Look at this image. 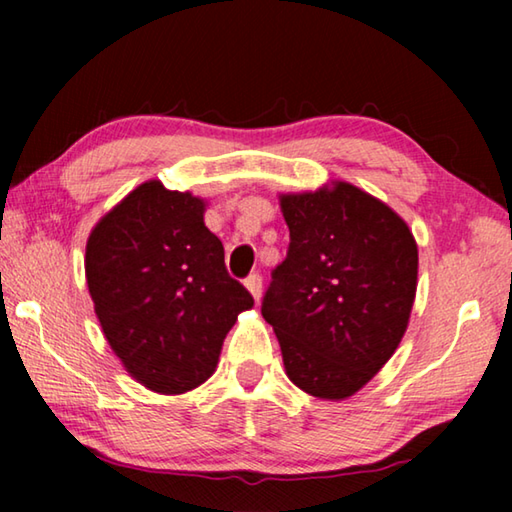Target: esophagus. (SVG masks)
I'll list each match as a JSON object with an SVG mask.
<instances>
[{"label": "esophagus", "instance_id": "1", "mask_svg": "<svg viewBox=\"0 0 512 512\" xmlns=\"http://www.w3.org/2000/svg\"><path fill=\"white\" fill-rule=\"evenodd\" d=\"M244 284H246V289L250 291V296L255 298V302H259V298H262V277H259V273H250Z\"/></svg>", "mask_w": 512, "mask_h": 512}]
</instances>
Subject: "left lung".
<instances>
[{
    "label": "left lung",
    "mask_w": 512,
    "mask_h": 512,
    "mask_svg": "<svg viewBox=\"0 0 512 512\" xmlns=\"http://www.w3.org/2000/svg\"><path fill=\"white\" fill-rule=\"evenodd\" d=\"M280 207L291 244L262 316L300 391L348 400L384 368L409 327L418 244L400 214L343 180L280 194Z\"/></svg>",
    "instance_id": "8db88e82"
}]
</instances>
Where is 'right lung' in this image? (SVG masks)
<instances>
[{
    "label": "right lung",
    "mask_w": 512,
    "mask_h": 512,
    "mask_svg": "<svg viewBox=\"0 0 512 512\" xmlns=\"http://www.w3.org/2000/svg\"><path fill=\"white\" fill-rule=\"evenodd\" d=\"M203 214V198L146 180L101 216L85 246L103 336L128 375L160 395L210 379L225 334L253 309Z\"/></svg>",
    "instance_id": "1"
}]
</instances>
